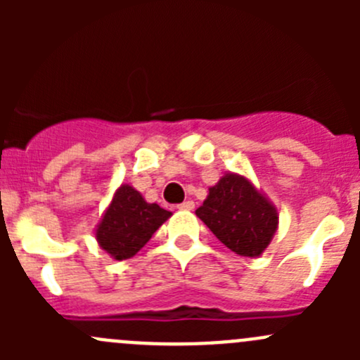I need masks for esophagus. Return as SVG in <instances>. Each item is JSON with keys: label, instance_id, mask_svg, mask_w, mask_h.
I'll return each instance as SVG.
<instances>
[{"label": "esophagus", "instance_id": "esophagus-1", "mask_svg": "<svg viewBox=\"0 0 360 360\" xmlns=\"http://www.w3.org/2000/svg\"><path fill=\"white\" fill-rule=\"evenodd\" d=\"M177 209H181V210H193L195 209V203L191 202V200H186V202L179 203V205H177Z\"/></svg>", "mask_w": 360, "mask_h": 360}]
</instances>
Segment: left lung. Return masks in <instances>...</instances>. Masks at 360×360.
Returning a JSON list of instances; mask_svg holds the SVG:
<instances>
[{
  "instance_id": "left-lung-1",
  "label": "left lung",
  "mask_w": 360,
  "mask_h": 360,
  "mask_svg": "<svg viewBox=\"0 0 360 360\" xmlns=\"http://www.w3.org/2000/svg\"><path fill=\"white\" fill-rule=\"evenodd\" d=\"M195 214L228 249L245 257L261 256L278 228L277 207L250 179L235 172H226L209 188Z\"/></svg>"
}]
</instances>
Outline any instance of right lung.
Instances as JSON below:
<instances>
[{
    "label": "right lung",
    "mask_w": 360,
    "mask_h": 360,
    "mask_svg": "<svg viewBox=\"0 0 360 360\" xmlns=\"http://www.w3.org/2000/svg\"><path fill=\"white\" fill-rule=\"evenodd\" d=\"M170 216L172 212L162 209L158 203L144 200L136 188L122 184L97 224V244L112 259H129L148 244L151 235Z\"/></svg>",
    "instance_id": "obj_1"
}]
</instances>
